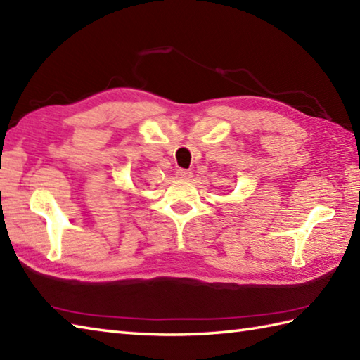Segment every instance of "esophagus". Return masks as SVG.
<instances>
[{"instance_id": "esophagus-1", "label": "esophagus", "mask_w": 360, "mask_h": 360, "mask_svg": "<svg viewBox=\"0 0 360 360\" xmlns=\"http://www.w3.org/2000/svg\"><path fill=\"white\" fill-rule=\"evenodd\" d=\"M176 173H178V176H179L181 179H190V178H192V176H193L192 172H190V170H184V168H179V170L176 172Z\"/></svg>"}]
</instances>
